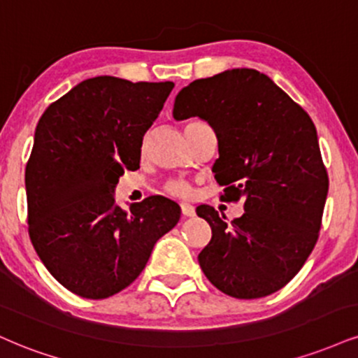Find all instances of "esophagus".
<instances>
[{
  "label": "esophagus",
  "mask_w": 358,
  "mask_h": 358,
  "mask_svg": "<svg viewBox=\"0 0 358 358\" xmlns=\"http://www.w3.org/2000/svg\"><path fill=\"white\" fill-rule=\"evenodd\" d=\"M182 213L183 217H195V206L190 203H182Z\"/></svg>",
  "instance_id": "34e87169"
}]
</instances>
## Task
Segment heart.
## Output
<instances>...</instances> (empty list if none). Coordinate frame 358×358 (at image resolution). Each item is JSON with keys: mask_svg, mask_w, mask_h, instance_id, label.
<instances>
[{"mask_svg": "<svg viewBox=\"0 0 358 358\" xmlns=\"http://www.w3.org/2000/svg\"><path fill=\"white\" fill-rule=\"evenodd\" d=\"M166 190L170 192L171 195H176V196L190 195V187H188V183H185V182H171V183H168Z\"/></svg>", "mask_w": 358, "mask_h": 358, "instance_id": "b5f03b06", "label": "heart"}]
</instances>
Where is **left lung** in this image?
Segmentation results:
<instances>
[{
    "instance_id": "1",
    "label": "left lung",
    "mask_w": 358,
    "mask_h": 358,
    "mask_svg": "<svg viewBox=\"0 0 358 358\" xmlns=\"http://www.w3.org/2000/svg\"><path fill=\"white\" fill-rule=\"evenodd\" d=\"M205 120L218 140L213 165L227 201L243 200L234 222L210 205L212 227L198 264L223 294L260 299L299 273L318 238L329 193L315 124L268 76L250 68L192 81L176 94L173 118Z\"/></svg>"
}]
</instances>
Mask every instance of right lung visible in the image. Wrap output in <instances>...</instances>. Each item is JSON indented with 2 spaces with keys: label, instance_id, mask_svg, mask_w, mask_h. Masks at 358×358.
<instances>
[{
  "label": "right lung",
  "instance_id": "1",
  "mask_svg": "<svg viewBox=\"0 0 358 358\" xmlns=\"http://www.w3.org/2000/svg\"><path fill=\"white\" fill-rule=\"evenodd\" d=\"M173 81L94 76L46 108L27 165L29 236L64 288L100 300L127 288L155 243L180 220V206L148 196L124 212L115 188L140 168L143 136Z\"/></svg>",
  "mask_w": 358,
  "mask_h": 358
}]
</instances>
